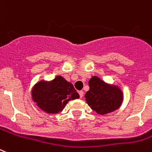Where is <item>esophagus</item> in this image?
Listing matches in <instances>:
<instances>
[{"label": "esophagus", "mask_w": 152, "mask_h": 152, "mask_svg": "<svg viewBox=\"0 0 152 152\" xmlns=\"http://www.w3.org/2000/svg\"><path fill=\"white\" fill-rule=\"evenodd\" d=\"M79 96H80V98H82L84 96V92L83 91H79Z\"/></svg>", "instance_id": "esophagus-1"}]
</instances>
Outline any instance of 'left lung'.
<instances>
[{
  "label": "left lung",
  "mask_w": 152,
  "mask_h": 152,
  "mask_svg": "<svg viewBox=\"0 0 152 152\" xmlns=\"http://www.w3.org/2000/svg\"><path fill=\"white\" fill-rule=\"evenodd\" d=\"M88 86L89 90L85 95L86 100L97 114L106 115L121 106L123 96L118 87L107 85L96 76L89 80Z\"/></svg>",
  "instance_id": "8db88e82"
}]
</instances>
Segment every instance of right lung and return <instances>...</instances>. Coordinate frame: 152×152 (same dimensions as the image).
<instances>
[{
  "mask_svg": "<svg viewBox=\"0 0 152 152\" xmlns=\"http://www.w3.org/2000/svg\"><path fill=\"white\" fill-rule=\"evenodd\" d=\"M34 101L40 108L49 114L61 111L68 101L79 98V95L70 82L61 76L52 82L41 81L32 90Z\"/></svg>",
  "mask_w": 152,
  "mask_h": 152,
  "instance_id": "add662e5",
  "label": "right lung"
}]
</instances>
